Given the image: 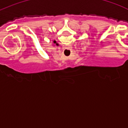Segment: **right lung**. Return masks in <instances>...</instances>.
I'll return each mask as SVG.
<instances>
[{
    "mask_svg": "<svg viewBox=\"0 0 128 128\" xmlns=\"http://www.w3.org/2000/svg\"><path fill=\"white\" fill-rule=\"evenodd\" d=\"M57 46H58V45H57Z\"/></svg>",
    "mask_w": 128,
    "mask_h": 128,
    "instance_id": "obj_1",
    "label": "right lung"
}]
</instances>
